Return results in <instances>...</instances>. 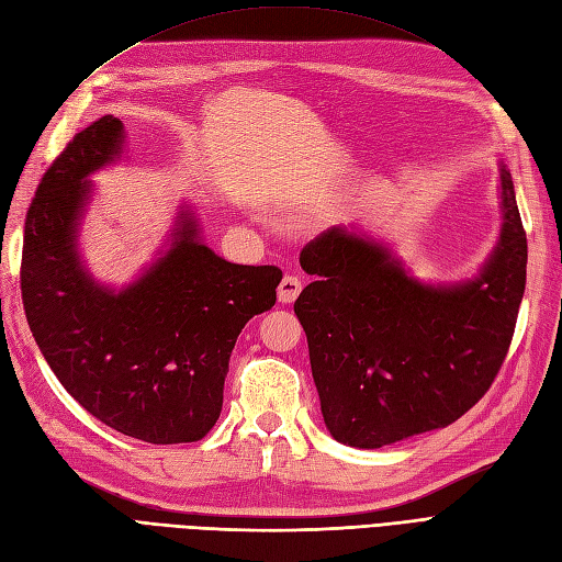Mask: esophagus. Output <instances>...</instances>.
<instances>
[{
    "instance_id": "esophagus-1",
    "label": "esophagus",
    "mask_w": 562,
    "mask_h": 562,
    "mask_svg": "<svg viewBox=\"0 0 562 562\" xmlns=\"http://www.w3.org/2000/svg\"><path fill=\"white\" fill-rule=\"evenodd\" d=\"M302 291V281L295 274H285L279 283V302L281 304H293Z\"/></svg>"
}]
</instances>
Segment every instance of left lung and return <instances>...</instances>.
I'll list each match as a JSON object with an SVG mask.
<instances>
[{
  "mask_svg": "<svg viewBox=\"0 0 562 562\" xmlns=\"http://www.w3.org/2000/svg\"><path fill=\"white\" fill-rule=\"evenodd\" d=\"M499 244L473 281L422 283L368 236L330 227L302 248L316 277L295 300L321 413L335 440L382 448L448 427L479 403L508 353L527 239L502 168Z\"/></svg>",
  "mask_w": 562,
  "mask_h": 562,
  "instance_id": "obj_1",
  "label": "left lung"
}]
</instances>
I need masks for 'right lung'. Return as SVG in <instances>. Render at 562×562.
<instances>
[{
    "label": "right lung",
    "instance_id": "add662e5",
    "mask_svg": "<svg viewBox=\"0 0 562 562\" xmlns=\"http://www.w3.org/2000/svg\"><path fill=\"white\" fill-rule=\"evenodd\" d=\"M105 114L48 166L23 236V307L46 363L83 411L155 446L194 443L223 411L241 328L274 307L281 269L227 262L180 211L173 246L124 291L98 285L79 262L77 225L98 168L122 151Z\"/></svg>",
    "mask_w": 562,
    "mask_h": 562
}]
</instances>
